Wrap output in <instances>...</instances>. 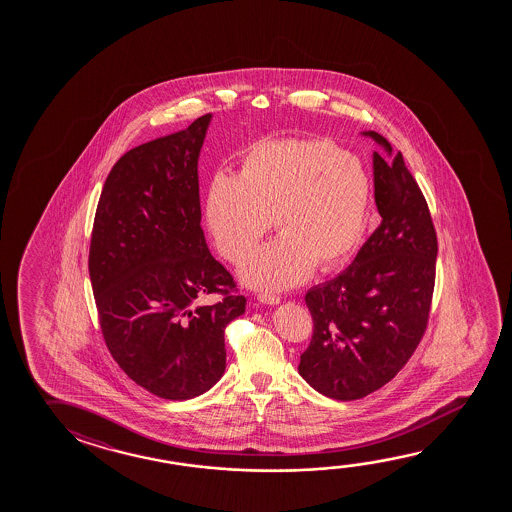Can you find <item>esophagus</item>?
<instances>
[{
    "label": "esophagus",
    "instance_id": "obj_1",
    "mask_svg": "<svg viewBox=\"0 0 512 512\" xmlns=\"http://www.w3.org/2000/svg\"><path fill=\"white\" fill-rule=\"evenodd\" d=\"M257 300L264 305H278L280 303V296L277 294L262 293L257 296Z\"/></svg>",
    "mask_w": 512,
    "mask_h": 512
}]
</instances>
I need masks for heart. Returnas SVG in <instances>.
Listing matches in <instances>:
<instances>
[{
  "mask_svg": "<svg viewBox=\"0 0 512 512\" xmlns=\"http://www.w3.org/2000/svg\"><path fill=\"white\" fill-rule=\"evenodd\" d=\"M371 180L361 159L323 139H262L244 151L237 175L212 178L205 200L210 235L225 259L239 264L244 284L284 291L312 268L330 271L361 241Z\"/></svg>",
  "mask_w": 512,
  "mask_h": 512,
  "instance_id": "b5f03b06",
  "label": "heart"
}]
</instances>
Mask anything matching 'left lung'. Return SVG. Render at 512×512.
<instances>
[{
  "label": "left lung",
  "instance_id": "left-lung-1",
  "mask_svg": "<svg viewBox=\"0 0 512 512\" xmlns=\"http://www.w3.org/2000/svg\"><path fill=\"white\" fill-rule=\"evenodd\" d=\"M373 151L380 225L339 277L305 294L314 321L298 371L339 402L368 396L409 361L427 327L436 278L437 239L416 180L377 132Z\"/></svg>",
  "mask_w": 512,
  "mask_h": 512
}]
</instances>
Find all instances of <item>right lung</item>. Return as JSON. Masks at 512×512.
I'll return each mask as SVG.
<instances>
[{"mask_svg":"<svg viewBox=\"0 0 512 512\" xmlns=\"http://www.w3.org/2000/svg\"><path fill=\"white\" fill-rule=\"evenodd\" d=\"M212 114L125 153L94 218L89 277L105 343L135 384L164 400L209 391L227 368L225 328L244 296L210 306L234 278L200 221L198 159Z\"/></svg>","mask_w":512,"mask_h":512,"instance_id":"1","label":"right lung"}]
</instances>
